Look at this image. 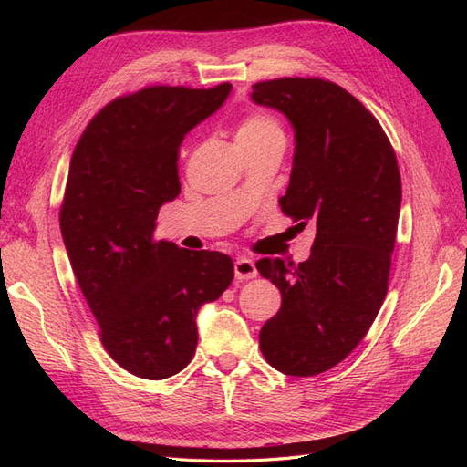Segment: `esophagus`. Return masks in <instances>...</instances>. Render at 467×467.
Returning a JSON list of instances; mask_svg holds the SVG:
<instances>
[{"label": "esophagus", "instance_id": "1", "mask_svg": "<svg viewBox=\"0 0 467 467\" xmlns=\"http://www.w3.org/2000/svg\"><path fill=\"white\" fill-rule=\"evenodd\" d=\"M234 271H235V278L237 280H249L257 276V266L255 261L251 257H237L234 263Z\"/></svg>", "mask_w": 467, "mask_h": 467}]
</instances>
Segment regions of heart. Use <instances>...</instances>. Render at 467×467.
<instances>
[{
	"mask_svg": "<svg viewBox=\"0 0 467 467\" xmlns=\"http://www.w3.org/2000/svg\"><path fill=\"white\" fill-rule=\"evenodd\" d=\"M271 138H285V132L275 119L261 115V112L245 117L235 132V142H261V140Z\"/></svg>",
	"mask_w": 467,
	"mask_h": 467,
	"instance_id": "heart-1",
	"label": "heart"
}]
</instances>
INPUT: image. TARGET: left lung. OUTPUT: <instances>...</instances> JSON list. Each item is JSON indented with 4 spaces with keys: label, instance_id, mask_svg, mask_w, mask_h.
<instances>
[{
    "label": "left lung",
    "instance_id": "1",
    "mask_svg": "<svg viewBox=\"0 0 467 467\" xmlns=\"http://www.w3.org/2000/svg\"><path fill=\"white\" fill-rule=\"evenodd\" d=\"M251 101L292 124V171L280 206L300 230L316 228L307 261L257 263L282 296L259 347L278 372L316 376L355 350L386 300L401 206L400 167L372 112L333 81H261Z\"/></svg>",
    "mask_w": 467,
    "mask_h": 467
}]
</instances>
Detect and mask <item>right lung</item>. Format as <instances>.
<instances>
[{
    "instance_id": "add662e5",
    "label": "right lung",
    "mask_w": 467,
    "mask_h": 467,
    "mask_svg": "<svg viewBox=\"0 0 467 467\" xmlns=\"http://www.w3.org/2000/svg\"><path fill=\"white\" fill-rule=\"evenodd\" d=\"M230 91V83L158 86L119 97L93 117L69 161L60 210L69 265L103 347L138 378L185 368L199 341L196 314L234 280L223 253L153 239L160 208L181 192L182 140Z\"/></svg>"
}]
</instances>
